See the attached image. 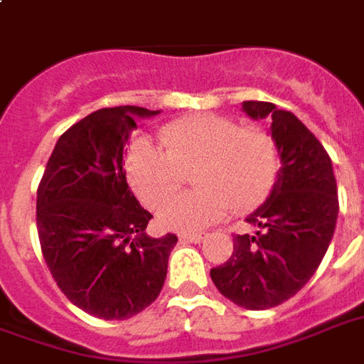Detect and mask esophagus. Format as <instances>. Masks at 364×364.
Here are the masks:
<instances>
[{
	"label": "esophagus",
	"instance_id": "esophagus-1",
	"mask_svg": "<svg viewBox=\"0 0 364 364\" xmlns=\"http://www.w3.org/2000/svg\"><path fill=\"white\" fill-rule=\"evenodd\" d=\"M179 238H181V242H203V240H205V238H207V236L205 235H181L179 236Z\"/></svg>",
	"mask_w": 364,
	"mask_h": 364
}]
</instances>
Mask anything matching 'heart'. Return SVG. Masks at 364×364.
I'll list each match as a JSON object with an SVG mask.
<instances>
[{
  "label": "heart",
  "instance_id": "heart-1",
  "mask_svg": "<svg viewBox=\"0 0 364 364\" xmlns=\"http://www.w3.org/2000/svg\"><path fill=\"white\" fill-rule=\"evenodd\" d=\"M161 146L138 139L126 156V175L147 208H159L196 171L197 191L168 201L159 218L175 230L195 232L232 208L246 213L270 195L279 173V149L270 132L242 128L235 118L200 114L171 122Z\"/></svg>",
  "mask_w": 364,
  "mask_h": 364
}]
</instances>
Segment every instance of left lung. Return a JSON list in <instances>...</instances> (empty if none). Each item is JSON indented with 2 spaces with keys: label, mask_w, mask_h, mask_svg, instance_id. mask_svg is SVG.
Wrapping results in <instances>:
<instances>
[{
  "label": "left lung",
  "mask_w": 364,
  "mask_h": 364,
  "mask_svg": "<svg viewBox=\"0 0 364 364\" xmlns=\"http://www.w3.org/2000/svg\"><path fill=\"white\" fill-rule=\"evenodd\" d=\"M242 110L270 118L279 149L278 179L264 205L246 223L252 235H236L235 252L210 270L217 289L244 309H270L296 296L323 260L337 213V183L321 141L291 112L248 100Z\"/></svg>",
  "instance_id": "obj_1"
}]
</instances>
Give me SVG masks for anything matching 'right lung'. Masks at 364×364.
<instances>
[{"instance_id": "right-lung-1", "label": "right lung", "mask_w": 364, "mask_h": 364, "mask_svg": "<svg viewBox=\"0 0 364 364\" xmlns=\"http://www.w3.org/2000/svg\"><path fill=\"white\" fill-rule=\"evenodd\" d=\"M139 106L102 108L58 138L37 189L41 252L60 291L86 314L128 319L164 288L177 236L146 235L151 213L129 191L124 154Z\"/></svg>"}]
</instances>
